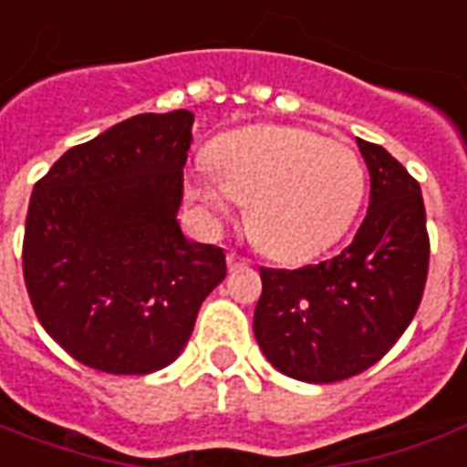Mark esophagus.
<instances>
[{"mask_svg":"<svg viewBox=\"0 0 467 467\" xmlns=\"http://www.w3.org/2000/svg\"><path fill=\"white\" fill-rule=\"evenodd\" d=\"M226 261H228V269L231 271L241 269V266H251V259H244V256H241V254H236V251H228Z\"/></svg>","mask_w":467,"mask_h":467,"instance_id":"34e87169","label":"esophagus"}]
</instances>
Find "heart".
<instances>
[{
	"mask_svg": "<svg viewBox=\"0 0 467 467\" xmlns=\"http://www.w3.org/2000/svg\"><path fill=\"white\" fill-rule=\"evenodd\" d=\"M193 173L191 191L228 216L234 198L249 203L246 226L264 254L309 259L345 234L365 196L359 155L345 143L289 125H254L223 135Z\"/></svg>",
	"mask_w": 467,
	"mask_h": 467,
	"instance_id": "b5f03b06",
	"label": "heart"
}]
</instances>
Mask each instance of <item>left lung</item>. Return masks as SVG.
I'll use <instances>...</instances> for the list:
<instances>
[{
	"instance_id": "1",
	"label": "left lung",
	"mask_w": 467,
	"mask_h": 467,
	"mask_svg": "<svg viewBox=\"0 0 467 467\" xmlns=\"http://www.w3.org/2000/svg\"><path fill=\"white\" fill-rule=\"evenodd\" d=\"M357 145L369 171V208L352 244L314 266L261 269V352L281 375L314 385L379 362L412 322L428 281L420 183L382 145Z\"/></svg>"
}]
</instances>
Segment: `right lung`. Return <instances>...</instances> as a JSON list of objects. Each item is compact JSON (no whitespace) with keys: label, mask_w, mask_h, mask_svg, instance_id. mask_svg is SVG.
<instances>
[{"label":"right lung","mask_w":467,"mask_h":467,"mask_svg":"<svg viewBox=\"0 0 467 467\" xmlns=\"http://www.w3.org/2000/svg\"><path fill=\"white\" fill-rule=\"evenodd\" d=\"M193 112L112 125L42 175L29 198L22 271L39 324L108 375L171 365L198 309L226 279V254L175 221Z\"/></svg>","instance_id":"obj_1"}]
</instances>
